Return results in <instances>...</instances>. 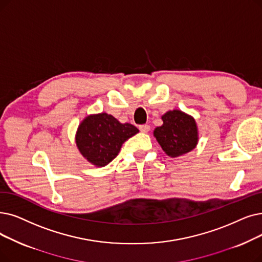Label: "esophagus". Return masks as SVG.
Here are the masks:
<instances>
[{
    "label": "esophagus",
    "instance_id": "esophagus-1",
    "mask_svg": "<svg viewBox=\"0 0 262 262\" xmlns=\"http://www.w3.org/2000/svg\"><path fill=\"white\" fill-rule=\"evenodd\" d=\"M139 129L142 133H147L150 130V126L147 124H143V125H139Z\"/></svg>",
    "mask_w": 262,
    "mask_h": 262
}]
</instances>
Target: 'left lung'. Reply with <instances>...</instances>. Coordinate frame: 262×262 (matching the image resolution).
<instances>
[{"label": "left lung", "instance_id": "1", "mask_svg": "<svg viewBox=\"0 0 262 262\" xmlns=\"http://www.w3.org/2000/svg\"><path fill=\"white\" fill-rule=\"evenodd\" d=\"M163 125L153 135L164 152L179 157L194 150L198 143V127L195 119L181 110H170L162 117Z\"/></svg>", "mask_w": 262, "mask_h": 262}]
</instances>
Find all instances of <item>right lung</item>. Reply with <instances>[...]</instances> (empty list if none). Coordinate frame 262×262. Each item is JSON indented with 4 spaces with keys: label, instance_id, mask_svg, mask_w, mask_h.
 Instances as JSON below:
<instances>
[{
    "label": "right lung",
    "instance_id": "right-lung-1",
    "mask_svg": "<svg viewBox=\"0 0 262 262\" xmlns=\"http://www.w3.org/2000/svg\"><path fill=\"white\" fill-rule=\"evenodd\" d=\"M139 133L129 123L122 124L106 112L88 116L79 124L76 144L82 156L96 167H104L119 154L122 144Z\"/></svg>",
    "mask_w": 262,
    "mask_h": 262
}]
</instances>
